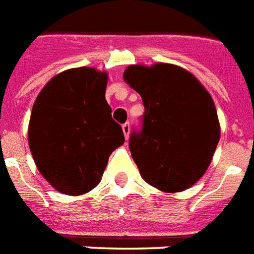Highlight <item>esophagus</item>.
Masks as SVG:
<instances>
[{"mask_svg": "<svg viewBox=\"0 0 254 254\" xmlns=\"http://www.w3.org/2000/svg\"><path fill=\"white\" fill-rule=\"evenodd\" d=\"M122 132L125 134V138L129 137V133H130V125H129V122H125V124L122 125Z\"/></svg>", "mask_w": 254, "mask_h": 254, "instance_id": "esophagus-1", "label": "esophagus"}]
</instances>
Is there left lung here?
<instances>
[{"label":"left lung","mask_w":254,"mask_h":254,"mask_svg":"<svg viewBox=\"0 0 254 254\" xmlns=\"http://www.w3.org/2000/svg\"><path fill=\"white\" fill-rule=\"evenodd\" d=\"M124 80L141 95L142 127L129 149L146 183L164 192L195 185L211 163L221 137L211 95L179 65H129Z\"/></svg>","instance_id":"left-lung-1"}]
</instances>
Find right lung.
<instances>
[{
    "label": "right lung",
    "mask_w": 254,
    "mask_h": 254,
    "mask_svg": "<svg viewBox=\"0 0 254 254\" xmlns=\"http://www.w3.org/2000/svg\"><path fill=\"white\" fill-rule=\"evenodd\" d=\"M106 84L105 71L71 68L54 76L35 101L29 148L39 172L62 194L91 191L109 156L125 141L105 99Z\"/></svg>",
    "instance_id": "right-lung-1"
}]
</instances>
